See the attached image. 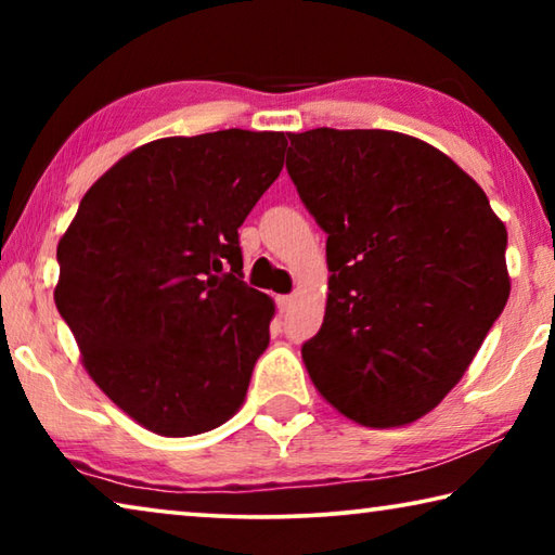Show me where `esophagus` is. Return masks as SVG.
<instances>
[{"label":"esophagus","mask_w":555,"mask_h":555,"mask_svg":"<svg viewBox=\"0 0 555 555\" xmlns=\"http://www.w3.org/2000/svg\"><path fill=\"white\" fill-rule=\"evenodd\" d=\"M294 296H276V304H279V308H281V311H288V308L291 306H294Z\"/></svg>","instance_id":"1"}]
</instances>
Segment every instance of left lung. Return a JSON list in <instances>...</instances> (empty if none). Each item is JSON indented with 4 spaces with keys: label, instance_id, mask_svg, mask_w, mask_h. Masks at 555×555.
Instances as JSON below:
<instances>
[{
    "label": "left lung",
    "instance_id": "obj_1",
    "mask_svg": "<svg viewBox=\"0 0 555 555\" xmlns=\"http://www.w3.org/2000/svg\"><path fill=\"white\" fill-rule=\"evenodd\" d=\"M291 181L327 234L323 325L300 347L321 397L406 426L463 379L512 281L506 228L453 158L387 129L288 134Z\"/></svg>",
    "mask_w": 555,
    "mask_h": 555
}]
</instances>
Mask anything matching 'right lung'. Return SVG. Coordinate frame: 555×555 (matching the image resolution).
Returning <instances> with one entry per match:
<instances>
[{
  "mask_svg": "<svg viewBox=\"0 0 555 555\" xmlns=\"http://www.w3.org/2000/svg\"><path fill=\"white\" fill-rule=\"evenodd\" d=\"M284 152V131L247 129L137 146L59 242L53 298L82 367L152 434H205L247 397L274 300L242 281L237 230Z\"/></svg>",
  "mask_w": 555,
  "mask_h": 555,
  "instance_id": "1",
  "label": "right lung"
}]
</instances>
